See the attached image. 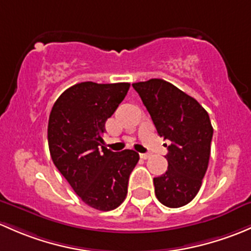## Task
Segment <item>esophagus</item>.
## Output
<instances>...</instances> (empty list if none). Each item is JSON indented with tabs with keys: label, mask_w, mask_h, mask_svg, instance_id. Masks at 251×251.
I'll use <instances>...</instances> for the list:
<instances>
[{
	"label": "esophagus",
	"mask_w": 251,
	"mask_h": 251,
	"mask_svg": "<svg viewBox=\"0 0 251 251\" xmlns=\"http://www.w3.org/2000/svg\"><path fill=\"white\" fill-rule=\"evenodd\" d=\"M150 157H151V154L150 153H140V158H143V159H147V158H150Z\"/></svg>",
	"instance_id": "1"
}]
</instances>
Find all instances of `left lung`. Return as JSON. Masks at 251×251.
I'll return each instance as SVG.
<instances>
[{
  "label": "left lung",
  "mask_w": 251,
  "mask_h": 251,
  "mask_svg": "<svg viewBox=\"0 0 251 251\" xmlns=\"http://www.w3.org/2000/svg\"><path fill=\"white\" fill-rule=\"evenodd\" d=\"M157 133L169 140L168 169L154 177V193L163 205L180 208L196 197L208 168L213 126L202 105L169 82L152 78L133 83Z\"/></svg>",
  "instance_id": "8db88e82"
}]
</instances>
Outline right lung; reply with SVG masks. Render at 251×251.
I'll list each match as a JSON object with an SVG mask.
<instances>
[{"instance_id":"1","label":"right lung","mask_w":251,"mask_h":251,"mask_svg":"<svg viewBox=\"0 0 251 251\" xmlns=\"http://www.w3.org/2000/svg\"><path fill=\"white\" fill-rule=\"evenodd\" d=\"M129 83L82 82L66 89L51 107L48 145L53 163L92 208L108 211L128 192L129 175L139 161L133 150L102 146L105 123L123 101Z\"/></svg>"}]
</instances>
